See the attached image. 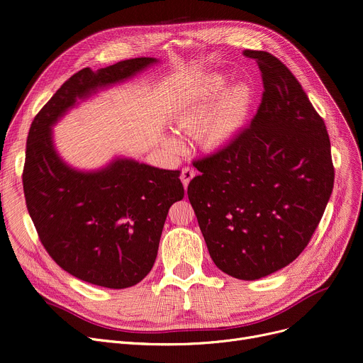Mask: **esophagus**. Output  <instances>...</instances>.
Segmentation results:
<instances>
[{
    "mask_svg": "<svg viewBox=\"0 0 363 363\" xmlns=\"http://www.w3.org/2000/svg\"><path fill=\"white\" fill-rule=\"evenodd\" d=\"M194 177H196V170L193 167H184L182 169V172H181V181H182L185 188L188 186L189 181H191Z\"/></svg>",
    "mask_w": 363,
    "mask_h": 363,
    "instance_id": "obj_1",
    "label": "esophagus"
}]
</instances>
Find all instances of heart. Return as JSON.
<instances>
[{
	"label": "heart",
	"mask_w": 363,
	"mask_h": 363,
	"mask_svg": "<svg viewBox=\"0 0 363 363\" xmlns=\"http://www.w3.org/2000/svg\"><path fill=\"white\" fill-rule=\"evenodd\" d=\"M225 86V76L215 74L189 94L175 111V125L182 132L199 133V140L206 148H218L231 141L249 119L253 106V88L241 82L225 92L213 112ZM166 145L172 150H179L177 138H166Z\"/></svg>",
	"instance_id": "1"
}]
</instances>
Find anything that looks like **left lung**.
<instances>
[{"label": "left lung", "mask_w": 363, "mask_h": 363, "mask_svg": "<svg viewBox=\"0 0 363 363\" xmlns=\"http://www.w3.org/2000/svg\"><path fill=\"white\" fill-rule=\"evenodd\" d=\"M257 62L262 101L249 128L193 162L188 185L208 255L218 268L253 281L290 264L309 244L334 186L327 126L296 76L275 55Z\"/></svg>", "instance_id": "obj_1"}]
</instances>
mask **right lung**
Here are the masks:
<instances>
[{"label":"right lung","mask_w":363,"mask_h":363,"mask_svg":"<svg viewBox=\"0 0 363 363\" xmlns=\"http://www.w3.org/2000/svg\"><path fill=\"white\" fill-rule=\"evenodd\" d=\"M155 62L138 57L74 73L36 114L28 135L22 179L38 237L62 269L106 289L132 287L151 271L169 208L184 199L181 172L129 159L99 172L74 170L55 152L51 125L78 99Z\"/></svg>","instance_id":"obj_1"}]
</instances>
